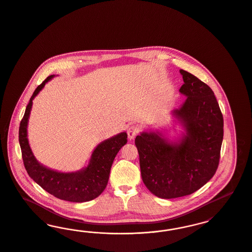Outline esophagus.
Here are the masks:
<instances>
[{
    "label": "esophagus",
    "mask_w": 252,
    "mask_h": 252,
    "mask_svg": "<svg viewBox=\"0 0 252 252\" xmlns=\"http://www.w3.org/2000/svg\"><path fill=\"white\" fill-rule=\"evenodd\" d=\"M138 131H139L138 126H135V125H132L130 126H128L127 131H126L128 139H129V140H133V139L136 137V135L138 134Z\"/></svg>",
    "instance_id": "1"
}]
</instances>
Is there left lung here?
<instances>
[{"mask_svg":"<svg viewBox=\"0 0 252 252\" xmlns=\"http://www.w3.org/2000/svg\"><path fill=\"white\" fill-rule=\"evenodd\" d=\"M179 92L187 99L172 114L185 132L171 141L159 132H142L135 139L141 178L158 198L192 194L211 179L219 167L223 116L211 88L187 71L180 70Z\"/></svg>","mask_w":252,"mask_h":252,"instance_id":"left-lung-1","label":"left lung"}]
</instances>
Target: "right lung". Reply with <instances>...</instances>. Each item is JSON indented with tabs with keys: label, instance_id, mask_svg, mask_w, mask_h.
Wrapping results in <instances>:
<instances>
[{
	"label": "right lung",
	"instance_id": "obj_1",
	"mask_svg": "<svg viewBox=\"0 0 252 252\" xmlns=\"http://www.w3.org/2000/svg\"><path fill=\"white\" fill-rule=\"evenodd\" d=\"M53 77L54 75L48 77L34 90L20 122L19 141L24 167L31 178L54 197L73 202L92 201L106 189L112 162L117 153L127 142V134L122 132L102 141L93 152L88 166L81 171L60 172L43 166L31 150L27 126L33 98Z\"/></svg>",
	"mask_w": 252,
	"mask_h": 252
}]
</instances>
